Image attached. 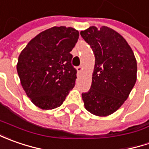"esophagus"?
<instances>
[{
  "mask_svg": "<svg viewBox=\"0 0 149 149\" xmlns=\"http://www.w3.org/2000/svg\"><path fill=\"white\" fill-rule=\"evenodd\" d=\"M82 70H83V66H79V67H77V71L79 73H81Z\"/></svg>",
  "mask_w": 149,
  "mask_h": 149,
  "instance_id": "obj_1",
  "label": "esophagus"
}]
</instances>
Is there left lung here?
I'll return each instance as SVG.
<instances>
[{"label":"left lung","instance_id":"8db88e82","mask_svg":"<svg viewBox=\"0 0 149 149\" xmlns=\"http://www.w3.org/2000/svg\"><path fill=\"white\" fill-rule=\"evenodd\" d=\"M80 35L95 57L91 88L82 94L85 109L96 116H109L123 105L137 80V61L126 40L113 29L95 26Z\"/></svg>","mask_w":149,"mask_h":149}]
</instances>
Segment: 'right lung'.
Instances as JSON below:
<instances>
[{
    "instance_id": "right-lung-1",
    "label": "right lung",
    "mask_w": 149,
    "mask_h": 149,
    "mask_svg": "<svg viewBox=\"0 0 149 149\" xmlns=\"http://www.w3.org/2000/svg\"><path fill=\"white\" fill-rule=\"evenodd\" d=\"M79 34L72 27L54 26L38 34L20 52L16 70L22 88L36 106L60 107L74 84L70 54Z\"/></svg>"
}]
</instances>
